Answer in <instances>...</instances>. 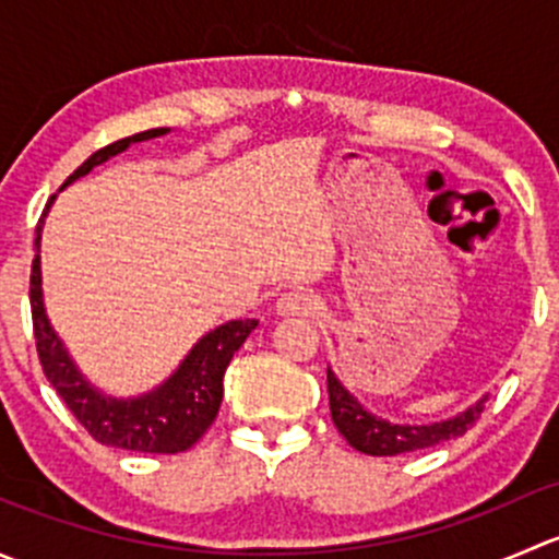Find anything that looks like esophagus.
Returning a JSON list of instances; mask_svg holds the SVG:
<instances>
[{"label": "esophagus", "instance_id": "obj_1", "mask_svg": "<svg viewBox=\"0 0 559 559\" xmlns=\"http://www.w3.org/2000/svg\"><path fill=\"white\" fill-rule=\"evenodd\" d=\"M275 311L281 316H313L319 311V300L311 295V292H302V289H292L284 292L275 302Z\"/></svg>", "mask_w": 559, "mask_h": 559}]
</instances>
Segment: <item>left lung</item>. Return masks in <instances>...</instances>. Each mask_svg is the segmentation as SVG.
<instances>
[{
    "instance_id": "obj_1",
    "label": "left lung",
    "mask_w": 559,
    "mask_h": 559,
    "mask_svg": "<svg viewBox=\"0 0 559 559\" xmlns=\"http://www.w3.org/2000/svg\"><path fill=\"white\" fill-rule=\"evenodd\" d=\"M326 392H330V411L337 432L352 443L357 452L370 456H397L405 452H419V449L438 447L443 441L465 436L467 427L481 416L484 403L489 394H481L473 405H467L460 414L449 419L430 421V425H400V421L381 419L370 414L335 376V370L326 368Z\"/></svg>"
}]
</instances>
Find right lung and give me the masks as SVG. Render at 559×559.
<instances>
[{"instance_id":"obj_1","label":"right lung","mask_w":559,"mask_h":559,"mask_svg":"<svg viewBox=\"0 0 559 559\" xmlns=\"http://www.w3.org/2000/svg\"><path fill=\"white\" fill-rule=\"evenodd\" d=\"M170 129H148L138 132L132 138L116 140L105 145L97 154L88 156L75 173L67 178L64 186L75 183L78 178L88 175L94 167L105 165L112 156L123 154L132 143L154 140L167 134ZM61 186V189H64ZM56 194L45 205L43 218L37 224L35 238V262H32L29 278V300H32V321H35V341L39 365H43L45 379L53 384L59 397L64 400L67 408L75 414L88 430L94 441L105 447L127 449V452H145V454H178L194 447L207 427L213 425L218 414V405L224 397V373L227 365L233 362L235 352L246 343L251 330H257V319H233L227 324H218L216 330L205 332L200 341L191 346L183 362L162 381L159 386L148 389L134 397H112L103 389L94 386L83 376L75 359L67 352L64 341L56 335L50 324L48 311L43 300V270H39V240H43L45 216L53 205Z\"/></svg>"}]
</instances>
